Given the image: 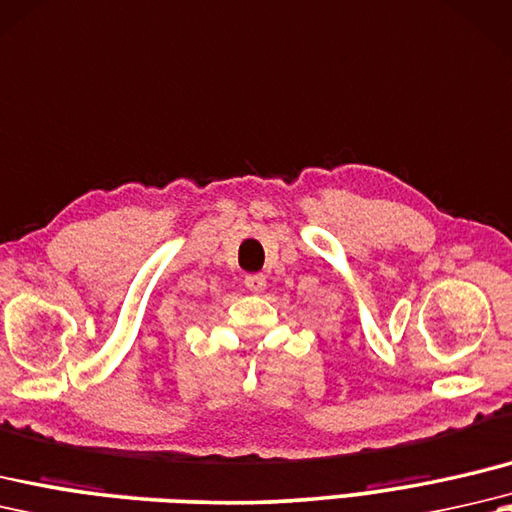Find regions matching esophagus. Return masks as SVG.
Instances as JSON below:
<instances>
[{
    "instance_id": "obj_1",
    "label": "esophagus",
    "mask_w": 512,
    "mask_h": 512,
    "mask_svg": "<svg viewBox=\"0 0 512 512\" xmlns=\"http://www.w3.org/2000/svg\"><path fill=\"white\" fill-rule=\"evenodd\" d=\"M244 283H246L248 290L259 294V292L266 290V275H248V277L244 279Z\"/></svg>"
}]
</instances>
